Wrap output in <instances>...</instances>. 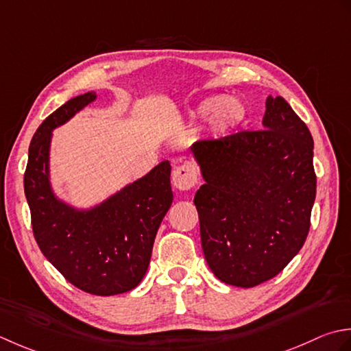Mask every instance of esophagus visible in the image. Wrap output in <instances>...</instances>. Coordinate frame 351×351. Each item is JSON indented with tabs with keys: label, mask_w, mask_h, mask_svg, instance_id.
Instances as JSON below:
<instances>
[{
	"label": "esophagus",
	"mask_w": 351,
	"mask_h": 351,
	"mask_svg": "<svg viewBox=\"0 0 351 351\" xmlns=\"http://www.w3.org/2000/svg\"><path fill=\"white\" fill-rule=\"evenodd\" d=\"M198 180L195 168L191 163H183L173 171V184L180 191H189L195 186Z\"/></svg>",
	"instance_id": "34e87169"
}]
</instances>
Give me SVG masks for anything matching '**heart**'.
<instances>
[{"label":"heart","mask_w":351,"mask_h":351,"mask_svg":"<svg viewBox=\"0 0 351 351\" xmlns=\"http://www.w3.org/2000/svg\"><path fill=\"white\" fill-rule=\"evenodd\" d=\"M197 113L202 118L213 115V121L218 130L227 132L242 123L245 117L244 107L233 98H224L219 95L207 97L197 106Z\"/></svg>","instance_id":"1"}]
</instances>
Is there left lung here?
Wrapping results in <instances>:
<instances>
[{"label":"left lung","mask_w":351,"mask_h":351,"mask_svg":"<svg viewBox=\"0 0 351 351\" xmlns=\"http://www.w3.org/2000/svg\"><path fill=\"white\" fill-rule=\"evenodd\" d=\"M261 130L192 145L206 183L194 197L206 262L221 282L253 288L303 247L317 192L313 139L282 97Z\"/></svg>","instance_id":"obj_1"}]
</instances>
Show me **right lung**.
Wrapping results in <instances>:
<instances>
[{"instance_id":"right-lung-1","label":"right lung","mask_w":351,"mask_h":351,"mask_svg":"<svg viewBox=\"0 0 351 351\" xmlns=\"http://www.w3.org/2000/svg\"><path fill=\"white\" fill-rule=\"evenodd\" d=\"M95 92L69 99L36 130L28 148L24 191L34 239L53 267L75 288L92 295H117L144 278L154 238L173 203L171 165L160 162L90 210H75L57 199L49 184V142Z\"/></svg>"}]
</instances>
